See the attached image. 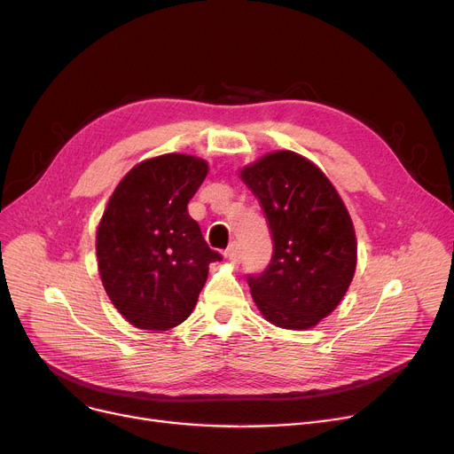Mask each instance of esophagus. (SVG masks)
Listing matches in <instances>:
<instances>
[{"label":"esophagus","mask_w":454,"mask_h":454,"mask_svg":"<svg viewBox=\"0 0 454 454\" xmlns=\"http://www.w3.org/2000/svg\"><path fill=\"white\" fill-rule=\"evenodd\" d=\"M224 255L230 259V261H233V263H239L241 261V257H243V254H241V247H239V243L237 241H233L228 248H226V252H224Z\"/></svg>","instance_id":"obj_1"}]
</instances>
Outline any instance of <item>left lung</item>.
Segmentation results:
<instances>
[{"mask_svg":"<svg viewBox=\"0 0 454 454\" xmlns=\"http://www.w3.org/2000/svg\"><path fill=\"white\" fill-rule=\"evenodd\" d=\"M270 226L274 250L248 274L252 298L285 329L317 325L346 294L356 265L353 224L335 187L315 163L279 151L243 169Z\"/></svg>","mask_w":454,"mask_h":454,"instance_id":"left-lung-1","label":"left lung"}]
</instances>
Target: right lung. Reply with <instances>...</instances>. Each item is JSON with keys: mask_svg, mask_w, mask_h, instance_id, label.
<instances>
[{"mask_svg": "<svg viewBox=\"0 0 454 454\" xmlns=\"http://www.w3.org/2000/svg\"><path fill=\"white\" fill-rule=\"evenodd\" d=\"M206 175L200 158L163 154L136 165L108 200L98 230L99 272L117 311L139 329L182 324L209 263L223 259L187 213Z\"/></svg>", "mask_w": 454, "mask_h": 454, "instance_id": "1", "label": "right lung"}]
</instances>
